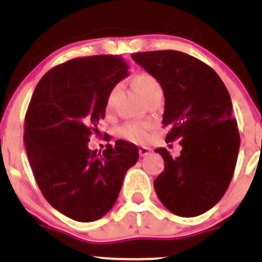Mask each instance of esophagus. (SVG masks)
<instances>
[{"mask_svg":"<svg viewBox=\"0 0 262 262\" xmlns=\"http://www.w3.org/2000/svg\"><path fill=\"white\" fill-rule=\"evenodd\" d=\"M138 152H139V155H141V157H144V156L149 155V153H150V148L142 146V147H139Z\"/></svg>","mask_w":262,"mask_h":262,"instance_id":"1","label":"esophagus"}]
</instances>
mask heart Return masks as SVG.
Instances as JSON below:
<instances>
[{
  "label": "heart",
  "mask_w": 262,
  "mask_h": 262,
  "mask_svg": "<svg viewBox=\"0 0 262 262\" xmlns=\"http://www.w3.org/2000/svg\"><path fill=\"white\" fill-rule=\"evenodd\" d=\"M133 86L144 100L155 91L161 90L158 81L153 76L148 75V73H141V75L136 76L133 78ZM109 106L110 100L107 101V107ZM149 129V121H129V123L123 124L118 129V136L120 138L125 139V141L142 143V142H144L148 138V130Z\"/></svg>",
  "instance_id": "1"
}]
</instances>
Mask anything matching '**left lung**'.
<instances>
[{
    "label": "left lung",
    "instance_id": "left-lung-1",
    "mask_svg": "<svg viewBox=\"0 0 262 262\" xmlns=\"http://www.w3.org/2000/svg\"><path fill=\"white\" fill-rule=\"evenodd\" d=\"M152 75L165 95L166 142L180 139V156L157 148L165 168L156 179V194L171 213L196 216L213 208L229 186L239 149L232 101L215 71L178 50L132 54Z\"/></svg>",
    "mask_w": 262,
    "mask_h": 262
}]
</instances>
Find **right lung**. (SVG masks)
<instances>
[{"instance_id":"right-lung-1","label":"right lung","mask_w":262,"mask_h":262,"mask_svg":"<svg viewBox=\"0 0 262 262\" xmlns=\"http://www.w3.org/2000/svg\"><path fill=\"white\" fill-rule=\"evenodd\" d=\"M128 68L119 55L71 59L41 77L28 106L24 141L36 184L53 208L77 222L109 212L138 161V147L129 142L107 144L102 155L89 148Z\"/></svg>"}]
</instances>
